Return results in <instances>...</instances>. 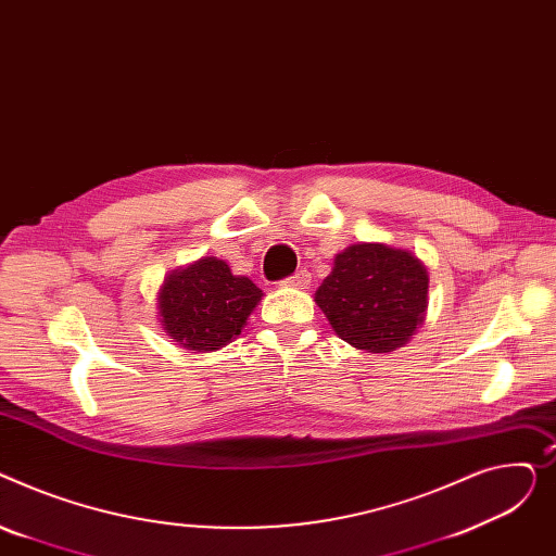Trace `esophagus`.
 <instances>
[{
	"label": "esophagus",
	"mask_w": 556,
	"mask_h": 556,
	"mask_svg": "<svg viewBox=\"0 0 556 556\" xmlns=\"http://www.w3.org/2000/svg\"><path fill=\"white\" fill-rule=\"evenodd\" d=\"M309 282H312V274L307 269H301V271H296L293 276L282 280L285 287H296V289H307Z\"/></svg>",
	"instance_id": "esophagus-1"
}]
</instances>
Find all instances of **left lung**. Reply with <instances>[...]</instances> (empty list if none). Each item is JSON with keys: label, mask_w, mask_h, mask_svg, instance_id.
Returning <instances> with one entry per match:
<instances>
[{"label": "left lung", "mask_w": 556, "mask_h": 556, "mask_svg": "<svg viewBox=\"0 0 556 556\" xmlns=\"http://www.w3.org/2000/svg\"><path fill=\"white\" fill-rule=\"evenodd\" d=\"M314 301L352 348L393 352L413 339L427 316L429 274L410 251L352 244L334 257Z\"/></svg>", "instance_id": "8db88e82"}]
</instances>
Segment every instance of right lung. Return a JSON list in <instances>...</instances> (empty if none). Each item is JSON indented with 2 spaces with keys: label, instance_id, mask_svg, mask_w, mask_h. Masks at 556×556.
I'll return each mask as SVG.
<instances>
[{
  "label": "right lung",
  "instance_id": "right-lung-1",
  "mask_svg": "<svg viewBox=\"0 0 556 556\" xmlns=\"http://www.w3.org/2000/svg\"><path fill=\"white\" fill-rule=\"evenodd\" d=\"M263 299L247 276H233L217 257H202L166 276L159 289V320L186 350L211 352L231 343Z\"/></svg>",
  "mask_w": 556,
  "mask_h": 556
}]
</instances>
